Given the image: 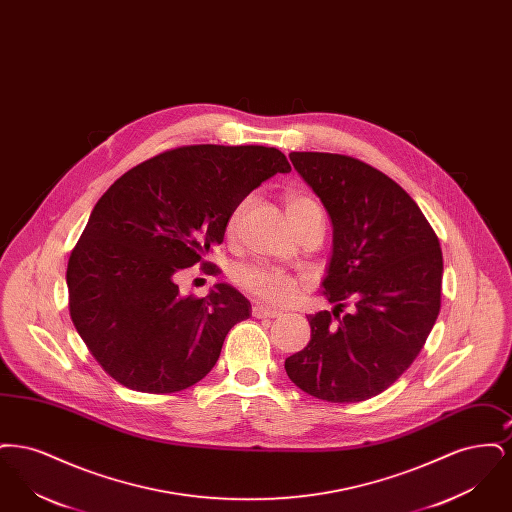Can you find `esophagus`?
<instances>
[{
	"mask_svg": "<svg viewBox=\"0 0 512 512\" xmlns=\"http://www.w3.org/2000/svg\"><path fill=\"white\" fill-rule=\"evenodd\" d=\"M251 313H253V317L255 318H278L282 313L280 311H276V309H270V307H265V305H253V309H251Z\"/></svg>",
	"mask_w": 512,
	"mask_h": 512,
	"instance_id": "34e87169",
	"label": "esophagus"
}]
</instances>
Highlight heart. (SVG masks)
Here are the masks:
<instances>
[{
  "label": "heart",
  "mask_w": 512,
  "mask_h": 512,
  "mask_svg": "<svg viewBox=\"0 0 512 512\" xmlns=\"http://www.w3.org/2000/svg\"><path fill=\"white\" fill-rule=\"evenodd\" d=\"M318 209L317 203L309 197L303 195H288L286 197V215L290 224L303 219L309 211ZM244 207L240 205L228 222V232L232 234L238 226V220L242 217ZM236 282L253 295H257L259 299H265L268 303H290L295 293L299 290V282L297 278H293L286 272L280 270H272V268L263 267H242L236 272Z\"/></svg>",
  "instance_id": "1"
}]
</instances>
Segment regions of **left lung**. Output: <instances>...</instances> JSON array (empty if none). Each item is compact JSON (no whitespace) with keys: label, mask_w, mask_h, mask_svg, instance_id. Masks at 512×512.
I'll return each mask as SVG.
<instances>
[{"label":"left lung","mask_w":512,"mask_h":512,"mask_svg":"<svg viewBox=\"0 0 512 512\" xmlns=\"http://www.w3.org/2000/svg\"><path fill=\"white\" fill-rule=\"evenodd\" d=\"M290 161L332 222L320 288L334 309L307 317L311 341L284 368L317 399L365 401L411 366L436 324L438 236L413 197L363 161L318 151H292ZM347 300L354 311L340 318Z\"/></svg>","instance_id":"obj_1"}]
</instances>
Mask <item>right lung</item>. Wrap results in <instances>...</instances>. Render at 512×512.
<instances>
[{"instance_id": "1", "label": "right lung", "mask_w": 512, "mask_h": 512, "mask_svg": "<svg viewBox=\"0 0 512 512\" xmlns=\"http://www.w3.org/2000/svg\"><path fill=\"white\" fill-rule=\"evenodd\" d=\"M290 171L274 147H176L101 195L71 253L67 286L74 328L111 378L130 390L174 393L211 372L251 303L228 284L201 299L182 295L174 276L222 244L247 195Z\"/></svg>"}]
</instances>
